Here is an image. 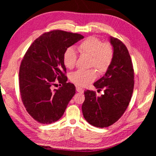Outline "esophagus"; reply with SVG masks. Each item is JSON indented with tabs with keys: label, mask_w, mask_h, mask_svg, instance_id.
Wrapping results in <instances>:
<instances>
[{
	"label": "esophagus",
	"mask_w": 156,
	"mask_h": 156,
	"mask_svg": "<svg viewBox=\"0 0 156 156\" xmlns=\"http://www.w3.org/2000/svg\"><path fill=\"white\" fill-rule=\"evenodd\" d=\"M76 90H77V91L78 92H80V93H83L84 92V90L82 88H81V87H76Z\"/></svg>",
	"instance_id": "34e87169"
}]
</instances>
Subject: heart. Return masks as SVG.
<instances>
[{
  "instance_id": "b5f03b06",
  "label": "heart",
  "mask_w": 156,
  "mask_h": 156,
  "mask_svg": "<svg viewBox=\"0 0 156 156\" xmlns=\"http://www.w3.org/2000/svg\"><path fill=\"white\" fill-rule=\"evenodd\" d=\"M81 55L90 56V66L95 67L100 73L107 72L114 58V49L112 45L108 42L103 43L102 41L95 36H89L83 41L78 46ZM63 62L66 67L72 69L76 65L77 55L75 49L69 47L65 49L63 53ZM97 77L96 70L78 69L70 75L72 83L79 86L84 87L93 82Z\"/></svg>"
}]
</instances>
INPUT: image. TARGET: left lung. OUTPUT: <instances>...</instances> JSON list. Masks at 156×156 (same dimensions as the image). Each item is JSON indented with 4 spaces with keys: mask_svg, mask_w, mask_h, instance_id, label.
Returning a JSON list of instances; mask_svg holds the SVG:
<instances>
[{
    "mask_svg": "<svg viewBox=\"0 0 156 156\" xmlns=\"http://www.w3.org/2000/svg\"><path fill=\"white\" fill-rule=\"evenodd\" d=\"M114 58L104 76L94 83L98 90L84 91L82 111L85 120L97 127L112 125L124 114L130 102L134 88V70L129 51L120 40L110 36Z\"/></svg>",
    "mask_w": 156,
    "mask_h": 156,
    "instance_id": "8db88e82",
    "label": "left lung"
}]
</instances>
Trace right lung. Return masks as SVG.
Here are the masks:
<instances>
[{"label": "right lung", "instance_id": "add662e5", "mask_svg": "<svg viewBox=\"0 0 156 156\" xmlns=\"http://www.w3.org/2000/svg\"><path fill=\"white\" fill-rule=\"evenodd\" d=\"M83 37L77 33L51 30L37 37L27 51L19 73L20 94L27 111L39 123L58 120L75 95V85L67 83L62 56L66 49ZM56 82L62 86L53 90Z\"/></svg>", "mask_w": 156, "mask_h": 156}]
</instances>
